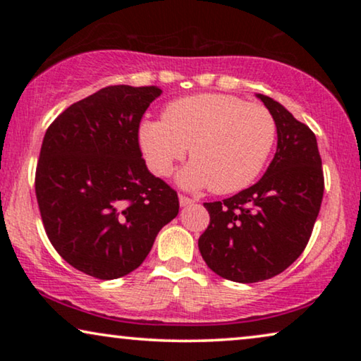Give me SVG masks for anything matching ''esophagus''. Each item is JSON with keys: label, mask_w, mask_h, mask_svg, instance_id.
<instances>
[{"label": "esophagus", "mask_w": 361, "mask_h": 361, "mask_svg": "<svg viewBox=\"0 0 361 361\" xmlns=\"http://www.w3.org/2000/svg\"><path fill=\"white\" fill-rule=\"evenodd\" d=\"M195 200H192L190 197H185V195H179V204L180 207H187V205H192Z\"/></svg>", "instance_id": "1"}]
</instances>
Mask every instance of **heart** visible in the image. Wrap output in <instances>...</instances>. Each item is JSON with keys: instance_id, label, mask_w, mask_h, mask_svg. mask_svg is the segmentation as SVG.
Listing matches in <instances>:
<instances>
[{"instance_id": "1", "label": "heart", "mask_w": 361, "mask_h": 361, "mask_svg": "<svg viewBox=\"0 0 361 361\" xmlns=\"http://www.w3.org/2000/svg\"><path fill=\"white\" fill-rule=\"evenodd\" d=\"M142 156L156 176H167L189 147L192 162L179 184L215 194L248 187L269 159L276 121L264 106L221 93H199L171 102L162 120H146L137 130Z\"/></svg>"}]
</instances>
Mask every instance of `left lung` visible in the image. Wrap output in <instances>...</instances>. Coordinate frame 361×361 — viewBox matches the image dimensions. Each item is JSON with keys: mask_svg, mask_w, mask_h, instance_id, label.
<instances>
[{"mask_svg": "<svg viewBox=\"0 0 361 361\" xmlns=\"http://www.w3.org/2000/svg\"><path fill=\"white\" fill-rule=\"evenodd\" d=\"M256 97L276 121V154L255 185L204 204L210 225L199 238L207 266L221 278L245 284L274 278L299 258L324 197L314 133L273 98Z\"/></svg>", "mask_w": 361, "mask_h": 361, "instance_id": "obj_1", "label": "left lung"}]
</instances>
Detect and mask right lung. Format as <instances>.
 <instances>
[{"label":"right lung","mask_w":361,"mask_h":361,"mask_svg":"<svg viewBox=\"0 0 361 361\" xmlns=\"http://www.w3.org/2000/svg\"><path fill=\"white\" fill-rule=\"evenodd\" d=\"M157 87L113 85L73 103L44 136L36 197L46 233L73 268L98 279L135 271L179 214L174 189L147 171L137 130Z\"/></svg>","instance_id":"right-lung-1"}]
</instances>
